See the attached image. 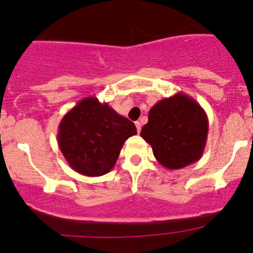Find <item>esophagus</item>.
I'll list each match as a JSON object with an SVG mask.
<instances>
[{"label": "esophagus", "mask_w": 253, "mask_h": 253, "mask_svg": "<svg viewBox=\"0 0 253 253\" xmlns=\"http://www.w3.org/2000/svg\"><path fill=\"white\" fill-rule=\"evenodd\" d=\"M135 127H136V130H138V133H140V130H141V124L139 123V121H136V123H135Z\"/></svg>", "instance_id": "1"}]
</instances>
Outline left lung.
Segmentation results:
<instances>
[{
  "mask_svg": "<svg viewBox=\"0 0 253 253\" xmlns=\"http://www.w3.org/2000/svg\"><path fill=\"white\" fill-rule=\"evenodd\" d=\"M207 134L205 109L183 92L158 101L150 109L149 121L140 132L158 163L169 170L196 163L203 155Z\"/></svg>",
  "mask_w": 253,
  "mask_h": 253,
  "instance_id": "1",
  "label": "left lung"
}]
</instances>
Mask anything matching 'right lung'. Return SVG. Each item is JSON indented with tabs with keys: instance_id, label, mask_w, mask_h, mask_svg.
Returning a JSON list of instances; mask_svg holds the SVG:
<instances>
[{
	"instance_id": "right-lung-1",
	"label": "right lung",
	"mask_w": 253,
	"mask_h": 253,
	"mask_svg": "<svg viewBox=\"0 0 253 253\" xmlns=\"http://www.w3.org/2000/svg\"><path fill=\"white\" fill-rule=\"evenodd\" d=\"M136 134L134 124L108 103L85 97L58 126L57 140L71 169L81 175H106L114 168L125 141Z\"/></svg>"
}]
</instances>
